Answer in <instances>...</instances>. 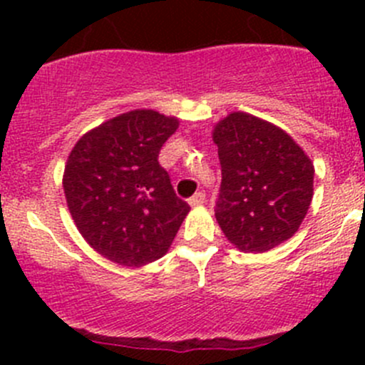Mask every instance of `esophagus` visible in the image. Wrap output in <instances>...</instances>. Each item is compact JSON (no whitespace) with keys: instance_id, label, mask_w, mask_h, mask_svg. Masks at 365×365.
<instances>
[{"instance_id":"obj_1","label":"esophagus","mask_w":365,"mask_h":365,"mask_svg":"<svg viewBox=\"0 0 365 365\" xmlns=\"http://www.w3.org/2000/svg\"><path fill=\"white\" fill-rule=\"evenodd\" d=\"M205 201H206V194L203 192V190H200V192H196L192 197H190L189 203L192 206H200V205H203Z\"/></svg>"}]
</instances>
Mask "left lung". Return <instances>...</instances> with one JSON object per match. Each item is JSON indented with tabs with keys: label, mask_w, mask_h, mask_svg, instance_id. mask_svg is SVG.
Segmentation results:
<instances>
[{
	"label": "left lung",
	"mask_w": 365,
	"mask_h": 365,
	"mask_svg": "<svg viewBox=\"0 0 365 365\" xmlns=\"http://www.w3.org/2000/svg\"><path fill=\"white\" fill-rule=\"evenodd\" d=\"M220 182L215 217L227 240L264 252L292 238L312 200L314 165L275 125L231 113L213 130Z\"/></svg>",
	"instance_id": "1"
}]
</instances>
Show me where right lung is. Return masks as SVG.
<instances>
[{"label": "right lung", "mask_w": 365, "mask_h": 365, "mask_svg": "<svg viewBox=\"0 0 365 365\" xmlns=\"http://www.w3.org/2000/svg\"><path fill=\"white\" fill-rule=\"evenodd\" d=\"M176 128V118L135 109L84 134L70 152L63 189L72 219L84 240L114 263L159 259L189 213L159 164Z\"/></svg>", "instance_id": "right-lung-1"}]
</instances>
